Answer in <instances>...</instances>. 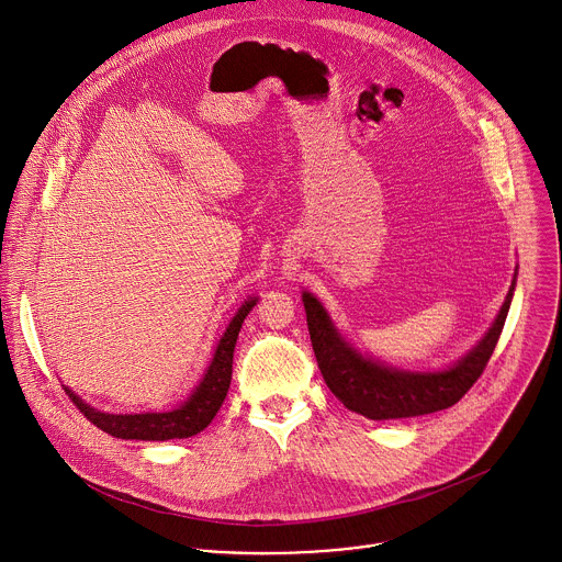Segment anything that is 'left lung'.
I'll use <instances>...</instances> for the list:
<instances>
[{
  "mask_svg": "<svg viewBox=\"0 0 562 562\" xmlns=\"http://www.w3.org/2000/svg\"><path fill=\"white\" fill-rule=\"evenodd\" d=\"M516 278L492 329L464 358L445 371H403L375 362L353 349L334 327L329 313L308 291L302 293L313 353L331 393L340 403L369 420L425 416L453 407L483 375L503 334Z\"/></svg>",
  "mask_w": 562,
  "mask_h": 562,
  "instance_id": "obj_1",
  "label": "left lung"
}]
</instances>
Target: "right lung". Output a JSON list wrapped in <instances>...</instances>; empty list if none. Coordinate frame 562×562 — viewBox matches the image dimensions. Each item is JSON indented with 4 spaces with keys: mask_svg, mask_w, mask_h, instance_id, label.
<instances>
[{
    "mask_svg": "<svg viewBox=\"0 0 562 562\" xmlns=\"http://www.w3.org/2000/svg\"><path fill=\"white\" fill-rule=\"evenodd\" d=\"M258 297L247 300L237 308L233 319L228 323L224 336L220 338L213 360L200 380V384L193 389L184 405H180L173 412L165 414H104L87 405L82 397L75 395L68 386L66 393L70 403L85 414L87 420H91L98 429L124 438V440H173V438H191L200 434L204 427L211 425L217 409L222 407L228 384H231V371H233V349L239 329H243L245 317L256 306Z\"/></svg>",
    "mask_w": 562,
    "mask_h": 562,
    "instance_id": "right-lung-1",
    "label": "right lung"
}]
</instances>
